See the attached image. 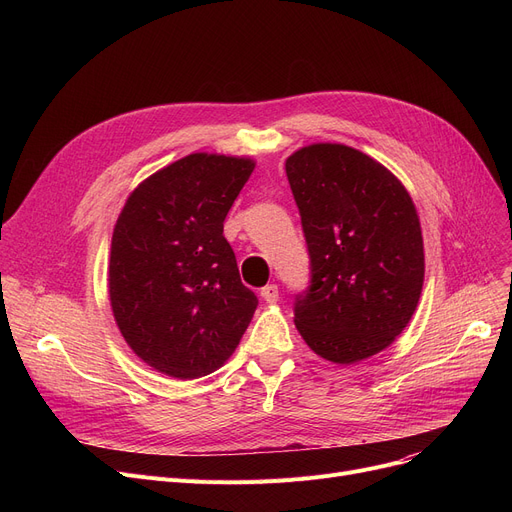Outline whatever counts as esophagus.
I'll return each instance as SVG.
<instances>
[{
    "mask_svg": "<svg viewBox=\"0 0 512 512\" xmlns=\"http://www.w3.org/2000/svg\"><path fill=\"white\" fill-rule=\"evenodd\" d=\"M261 299L265 303H276L280 299V292H278V286L276 284H267L261 288Z\"/></svg>",
    "mask_w": 512,
    "mask_h": 512,
    "instance_id": "obj_1",
    "label": "esophagus"
}]
</instances>
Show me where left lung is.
Instances as JSON below:
<instances>
[{"label": "left lung", "mask_w": 512, "mask_h": 512, "mask_svg": "<svg viewBox=\"0 0 512 512\" xmlns=\"http://www.w3.org/2000/svg\"><path fill=\"white\" fill-rule=\"evenodd\" d=\"M311 257L294 326L321 359L353 365L388 348L411 321L425 255L415 203L380 161L340 143L286 159Z\"/></svg>", "instance_id": "8db88e82"}]
</instances>
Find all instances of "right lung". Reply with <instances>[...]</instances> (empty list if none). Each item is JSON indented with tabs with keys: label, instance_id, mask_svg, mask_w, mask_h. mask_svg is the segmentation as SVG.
<instances>
[{
	"label": "right lung",
	"instance_id": "add662e5",
	"mask_svg": "<svg viewBox=\"0 0 512 512\" xmlns=\"http://www.w3.org/2000/svg\"><path fill=\"white\" fill-rule=\"evenodd\" d=\"M255 161L191 153L145 178L114 226L107 286L116 324L143 363L178 380L222 367L251 324L224 220Z\"/></svg>",
	"mask_w": 512,
	"mask_h": 512
}]
</instances>
